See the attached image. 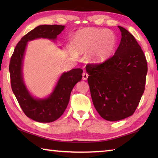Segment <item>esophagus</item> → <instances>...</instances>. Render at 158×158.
I'll use <instances>...</instances> for the list:
<instances>
[{
  "label": "esophagus",
  "instance_id": "1",
  "mask_svg": "<svg viewBox=\"0 0 158 158\" xmlns=\"http://www.w3.org/2000/svg\"><path fill=\"white\" fill-rule=\"evenodd\" d=\"M88 76H89L88 74L86 72H84V73H83V77H82V78H83V80H87V79H88Z\"/></svg>",
  "mask_w": 158,
  "mask_h": 158
}]
</instances>
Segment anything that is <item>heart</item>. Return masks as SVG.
<instances>
[{
  "instance_id": "heart-1",
  "label": "heart",
  "mask_w": 158,
  "mask_h": 158,
  "mask_svg": "<svg viewBox=\"0 0 158 158\" xmlns=\"http://www.w3.org/2000/svg\"><path fill=\"white\" fill-rule=\"evenodd\" d=\"M116 43V36L111 31L94 28L77 32L72 40L74 52L78 54L89 53V60L95 64L106 61L112 55Z\"/></svg>"
}]
</instances>
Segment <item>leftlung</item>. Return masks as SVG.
<instances>
[{"label": "left lung", "instance_id": "1", "mask_svg": "<svg viewBox=\"0 0 158 158\" xmlns=\"http://www.w3.org/2000/svg\"><path fill=\"white\" fill-rule=\"evenodd\" d=\"M122 39L111 58L88 64V82L95 109L103 119L115 122L131 116L145 91L147 64L134 36L118 26Z\"/></svg>", "mask_w": 158, "mask_h": 158}]
</instances>
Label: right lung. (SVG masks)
Returning a JSON list of instances; mask_svg holds the SVG:
<instances>
[{
  "instance_id": "right-lung-1",
  "label": "right lung",
  "mask_w": 158,
  "mask_h": 158,
  "mask_svg": "<svg viewBox=\"0 0 158 158\" xmlns=\"http://www.w3.org/2000/svg\"><path fill=\"white\" fill-rule=\"evenodd\" d=\"M65 28L62 25H40L23 36L17 44L9 64L12 91L26 115L34 121L49 123L58 119L64 112L70 93L82 79L83 70L75 69L63 73L51 94L46 98L33 96L26 87L23 77V62L28 42L36 39L56 41L57 36Z\"/></svg>"
}]
</instances>
